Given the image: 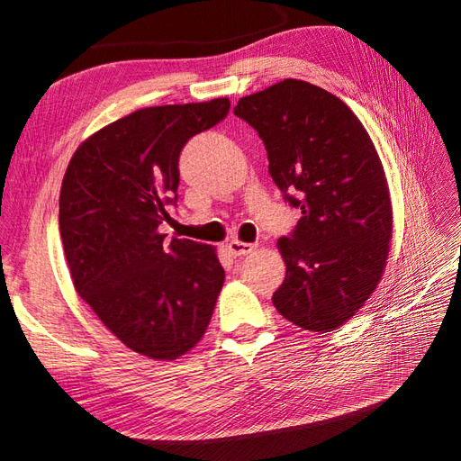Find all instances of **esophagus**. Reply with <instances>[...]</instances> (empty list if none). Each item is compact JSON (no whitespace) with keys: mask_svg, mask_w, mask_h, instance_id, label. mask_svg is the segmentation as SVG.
I'll list each match as a JSON object with an SVG mask.
<instances>
[{"mask_svg":"<svg viewBox=\"0 0 461 461\" xmlns=\"http://www.w3.org/2000/svg\"><path fill=\"white\" fill-rule=\"evenodd\" d=\"M227 248H229V252L232 254V256H248L249 252H252V249L256 248V244H248V242H240V240H230L229 244H227Z\"/></svg>","mask_w":461,"mask_h":461,"instance_id":"34e87169","label":"esophagus"}]
</instances>
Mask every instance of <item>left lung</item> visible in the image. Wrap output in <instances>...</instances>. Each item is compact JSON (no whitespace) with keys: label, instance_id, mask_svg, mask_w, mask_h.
Returning a JSON list of instances; mask_svg holds the SVG:
<instances>
[{"label":"left lung","instance_id":"obj_1","mask_svg":"<svg viewBox=\"0 0 461 461\" xmlns=\"http://www.w3.org/2000/svg\"><path fill=\"white\" fill-rule=\"evenodd\" d=\"M234 115L258 131L269 175L302 212L276 242L286 276L273 305L305 330H334L361 310L386 267L393 203L379 153L340 97L305 80L240 97Z\"/></svg>","mask_w":461,"mask_h":461}]
</instances>
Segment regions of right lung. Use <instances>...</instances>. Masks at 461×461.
I'll list each match as a JSON object with an SVG mask.
<instances>
[{
  "mask_svg": "<svg viewBox=\"0 0 461 461\" xmlns=\"http://www.w3.org/2000/svg\"><path fill=\"white\" fill-rule=\"evenodd\" d=\"M230 102L138 109L82 142L59 196V230L80 298L132 352L176 359L196 346L225 283L215 248L159 232L176 203L178 156Z\"/></svg>",
  "mask_w": 461,
  "mask_h": 461,
  "instance_id": "obj_1",
  "label": "right lung"
}]
</instances>
